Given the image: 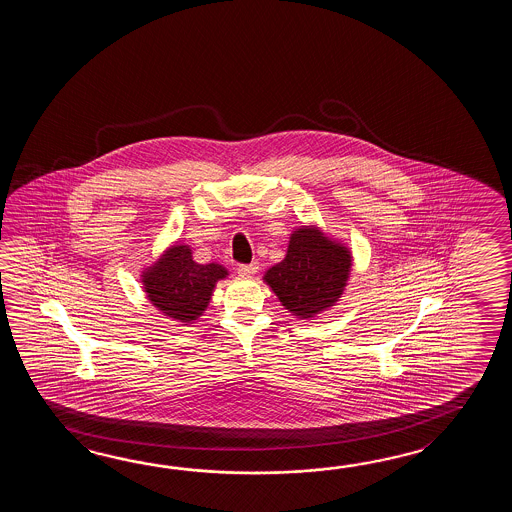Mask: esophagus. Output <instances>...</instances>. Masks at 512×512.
<instances>
[{"mask_svg": "<svg viewBox=\"0 0 512 512\" xmlns=\"http://www.w3.org/2000/svg\"><path fill=\"white\" fill-rule=\"evenodd\" d=\"M258 263L254 261V263H241L240 267H238V272H240L241 276H252V274H256L258 272Z\"/></svg>", "mask_w": 512, "mask_h": 512, "instance_id": "obj_1", "label": "esophagus"}]
</instances>
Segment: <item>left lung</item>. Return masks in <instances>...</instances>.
<instances>
[{"mask_svg":"<svg viewBox=\"0 0 512 512\" xmlns=\"http://www.w3.org/2000/svg\"><path fill=\"white\" fill-rule=\"evenodd\" d=\"M348 249L316 229L294 230L287 256L265 274L280 302L298 318H313L337 302L346 287Z\"/></svg>","mask_w":512,"mask_h":512,"instance_id":"left-lung-1","label":"left lung"}]
</instances>
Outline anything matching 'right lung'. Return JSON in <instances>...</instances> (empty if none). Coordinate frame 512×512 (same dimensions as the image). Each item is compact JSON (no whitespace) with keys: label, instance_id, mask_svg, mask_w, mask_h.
Here are the masks:
<instances>
[{"label":"right lung","instance_id":"1","mask_svg":"<svg viewBox=\"0 0 512 512\" xmlns=\"http://www.w3.org/2000/svg\"><path fill=\"white\" fill-rule=\"evenodd\" d=\"M225 276V267L218 263L199 265L186 245H175L144 272L142 282L157 309L188 324L205 311L216 282Z\"/></svg>","mask_w":512,"mask_h":512}]
</instances>
